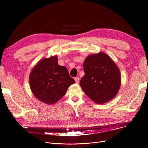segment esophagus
Here are the masks:
<instances>
[{
	"label": "esophagus",
	"mask_w": 148,
	"mask_h": 148,
	"mask_svg": "<svg viewBox=\"0 0 148 148\" xmlns=\"http://www.w3.org/2000/svg\"><path fill=\"white\" fill-rule=\"evenodd\" d=\"M75 81L77 83H79V82H80V77H75Z\"/></svg>",
	"instance_id": "esophagus-1"
}]
</instances>
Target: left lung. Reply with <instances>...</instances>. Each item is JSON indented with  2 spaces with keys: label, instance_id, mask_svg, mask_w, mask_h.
<instances>
[{
  "label": "left lung",
  "instance_id": "1",
  "mask_svg": "<svg viewBox=\"0 0 148 148\" xmlns=\"http://www.w3.org/2000/svg\"><path fill=\"white\" fill-rule=\"evenodd\" d=\"M84 75L80 82L84 92L97 104H103L113 98L121 86L118 67L104 53L89 55L83 64Z\"/></svg>",
  "mask_w": 148,
  "mask_h": 148
}]
</instances>
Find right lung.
Returning <instances> with one entry per match:
<instances>
[{"instance_id": "obj_1", "label": "right lung", "mask_w": 148, "mask_h": 148, "mask_svg": "<svg viewBox=\"0 0 148 148\" xmlns=\"http://www.w3.org/2000/svg\"><path fill=\"white\" fill-rule=\"evenodd\" d=\"M29 83L31 90L38 99L52 104L64 96L75 80L65 66L58 64L55 56L38 62L30 74Z\"/></svg>"}]
</instances>
